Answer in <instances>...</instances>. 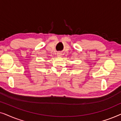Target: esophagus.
I'll list each match as a JSON object with an SVG mask.
<instances>
[{
  "mask_svg": "<svg viewBox=\"0 0 121 121\" xmlns=\"http://www.w3.org/2000/svg\"><path fill=\"white\" fill-rule=\"evenodd\" d=\"M62 56V53H61L60 52H58L57 53V56H58V57H60V56Z\"/></svg>",
  "mask_w": 121,
  "mask_h": 121,
  "instance_id": "1",
  "label": "esophagus"
}]
</instances>
